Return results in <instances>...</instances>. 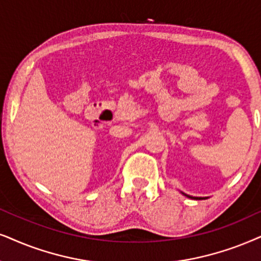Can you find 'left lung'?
<instances>
[{
    "label": "left lung",
    "mask_w": 261,
    "mask_h": 261,
    "mask_svg": "<svg viewBox=\"0 0 261 261\" xmlns=\"http://www.w3.org/2000/svg\"><path fill=\"white\" fill-rule=\"evenodd\" d=\"M184 194V193H183ZM184 195L186 196H188V197H191V199H196V200H201V197H193V196H189V195H187V194H184Z\"/></svg>",
    "instance_id": "left-lung-1"
}]
</instances>
